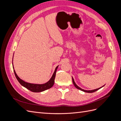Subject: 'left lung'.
Listing matches in <instances>:
<instances>
[{
	"label": "left lung",
	"mask_w": 121,
	"mask_h": 121,
	"mask_svg": "<svg viewBox=\"0 0 121 121\" xmlns=\"http://www.w3.org/2000/svg\"><path fill=\"white\" fill-rule=\"evenodd\" d=\"M72 81H73V84H74V86H75L76 88H77L79 89V90H80L84 91V92H87V93H92V92H95V91H96L99 90V89H100L101 88H102V87H104V86H102V87H100V88H97V89H94V90H85L82 89V88H81L79 87L78 86H77V85H76V84L75 83V81H74V79H73V77H72Z\"/></svg>",
	"instance_id": "8db88e82"
}]
</instances>
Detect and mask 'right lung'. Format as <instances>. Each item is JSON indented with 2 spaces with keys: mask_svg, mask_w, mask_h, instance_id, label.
<instances>
[{
  "mask_svg": "<svg viewBox=\"0 0 121 121\" xmlns=\"http://www.w3.org/2000/svg\"><path fill=\"white\" fill-rule=\"evenodd\" d=\"M58 67V66H57L56 67L52 76V78H50V79L49 80V81L45 83V84H32V83L26 82L24 81H23V80L21 79L19 77H18V76L16 74L15 71H14V69L13 70V71L17 79V81H19V82L21 84V85H22L24 87L28 89V90H30L31 91H32V92H42L43 91H45L47 89H48L53 86L54 83L55 77H56V72ZM13 69H14L13 65Z\"/></svg>",
  "mask_w": 121,
  "mask_h": 121,
  "instance_id": "right-lung-1",
  "label": "right lung"
}]
</instances>
